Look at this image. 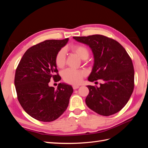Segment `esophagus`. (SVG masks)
<instances>
[{
	"label": "esophagus",
	"mask_w": 148,
	"mask_h": 148,
	"mask_svg": "<svg viewBox=\"0 0 148 148\" xmlns=\"http://www.w3.org/2000/svg\"><path fill=\"white\" fill-rule=\"evenodd\" d=\"M79 87V86H78V85H73V89H78Z\"/></svg>",
	"instance_id": "obj_1"
}]
</instances>
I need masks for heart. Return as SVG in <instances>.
<instances>
[{"label":"heart","mask_w":148,"mask_h":148,"mask_svg":"<svg viewBox=\"0 0 148 148\" xmlns=\"http://www.w3.org/2000/svg\"><path fill=\"white\" fill-rule=\"evenodd\" d=\"M72 51L76 53L82 60L87 59L89 56L88 49L82 45H75L71 48ZM65 51L64 49L61 50L57 53L56 57V64L58 67L64 66L65 63ZM85 72L83 70H77L72 69H68L62 73V77L66 83L70 84H78L82 82Z\"/></svg>","instance_id":"heart-1"}]
</instances>
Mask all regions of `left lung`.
<instances>
[{"instance_id": "8db88e82", "label": "left lung", "mask_w": 148, "mask_h": 148, "mask_svg": "<svg viewBox=\"0 0 148 148\" xmlns=\"http://www.w3.org/2000/svg\"><path fill=\"white\" fill-rule=\"evenodd\" d=\"M73 38L92 51L94 64L88 81H104L100 87L88 85L87 106L104 116L118 112L127 104L133 91L135 73L131 58L120 43L104 36Z\"/></svg>"}]
</instances>
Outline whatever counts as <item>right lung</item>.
<instances>
[{
    "label": "right lung",
    "instance_id": "add662e5",
    "mask_svg": "<svg viewBox=\"0 0 148 148\" xmlns=\"http://www.w3.org/2000/svg\"><path fill=\"white\" fill-rule=\"evenodd\" d=\"M69 41L46 40L28 49L17 66L15 86L18 99L31 117L41 122H52L63 114L69 104L73 89L71 85L60 83L57 88L49 86L53 78L61 79L56 57Z\"/></svg>",
    "mask_w": 148,
    "mask_h": 148
}]
</instances>
